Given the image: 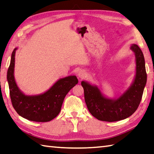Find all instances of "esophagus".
Masks as SVG:
<instances>
[{
    "mask_svg": "<svg viewBox=\"0 0 154 154\" xmlns=\"http://www.w3.org/2000/svg\"><path fill=\"white\" fill-rule=\"evenodd\" d=\"M86 74L85 71L82 70H82H80L78 72V78H80V79H83V78H85L86 77Z\"/></svg>",
    "mask_w": 154,
    "mask_h": 154,
    "instance_id": "1",
    "label": "esophagus"
}]
</instances>
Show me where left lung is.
<instances>
[{
    "label": "left lung",
    "instance_id": "1",
    "mask_svg": "<svg viewBox=\"0 0 154 154\" xmlns=\"http://www.w3.org/2000/svg\"><path fill=\"white\" fill-rule=\"evenodd\" d=\"M130 49L135 57V75L131 85L117 98L104 96L96 85L82 81L87 108L97 119L113 122L125 119L132 115L140 104L147 82V74L143 52L139 46L132 44Z\"/></svg>",
    "mask_w": 154,
    "mask_h": 154
}]
</instances>
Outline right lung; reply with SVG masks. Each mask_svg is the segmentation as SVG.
Wrapping results in <instances>:
<instances>
[{
    "mask_svg": "<svg viewBox=\"0 0 154 154\" xmlns=\"http://www.w3.org/2000/svg\"><path fill=\"white\" fill-rule=\"evenodd\" d=\"M11 54L10 66L7 72V81L10 97L14 109L22 117L35 122H48L56 117L61 111L62 103L68 92L78 84L76 76L60 78L43 93L27 95L17 86L14 76L15 53Z\"/></svg>",
    "mask_w": 154,
    "mask_h": 154,
    "instance_id": "right-lung-1",
    "label": "right lung"
}]
</instances>
